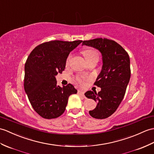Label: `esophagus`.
Instances as JSON below:
<instances>
[{"label": "esophagus", "instance_id": "obj_1", "mask_svg": "<svg viewBox=\"0 0 154 154\" xmlns=\"http://www.w3.org/2000/svg\"><path fill=\"white\" fill-rule=\"evenodd\" d=\"M78 94H80V95H81V96H84L85 92H84V91H80V90H79V91H78Z\"/></svg>", "mask_w": 154, "mask_h": 154}]
</instances>
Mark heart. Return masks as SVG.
Segmentation results:
<instances>
[{"label":"heart","mask_w":154,"mask_h":154,"mask_svg":"<svg viewBox=\"0 0 154 154\" xmlns=\"http://www.w3.org/2000/svg\"><path fill=\"white\" fill-rule=\"evenodd\" d=\"M83 54L87 62L89 60L93 59V58H99L98 52L94 49L84 50V51H83ZM70 57H71V55H69L68 56H67V58L66 59V64H68V63L69 62V60H70ZM83 79H84V78L83 77L79 76V75H78L75 77V81L77 82V83H79L81 85L83 84Z\"/></svg>","instance_id":"obj_1"}]
</instances>
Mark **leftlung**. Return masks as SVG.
Here are the masks:
<instances>
[{
  "label": "left lung",
  "mask_w": 154,
  "mask_h": 154,
  "mask_svg": "<svg viewBox=\"0 0 154 154\" xmlns=\"http://www.w3.org/2000/svg\"><path fill=\"white\" fill-rule=\"evenodd\" d=\"M82 45L98 49L102 54L103 66L94 84L101 91L98 93L88 91L85 95L97 102L89 114L96 119H106L116 112L125 94L131 78L129 56L117 42L106 38L83 41Z\"/></svg>",
  "instance_id": "8db88e82"
}]
</instances>
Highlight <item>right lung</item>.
Returning <instances> with one entry per match:
<instances>
[{"label":"right lung","instance_id":"obj_1","mask_svg":"<svg viewBox=\"0 0 154 154\" xmlns=\"http://www.w3.org/2000/svg\"><path fill=\"white\" fill-rule=\"evenodd\" d=\"M83 41H51L36 46L25 64L24 89L31 104L45 119H54L65 112L69 96L76 94L73 85H57L56 75L66 67L71 51Z\"/></svg>","mask_w":154,"mask_h":154}]
</instances>
